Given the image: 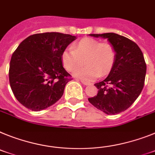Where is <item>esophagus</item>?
Segmentation results:
<instances>
[{
  "mask_svg": "<svg viewBox=\"0 0 155 155\" xmlns=\"http://www.w3.org/2000/svg\"><path fill=\"white\" fill-rule=\"evenodd\" d=\"M80 81H81V83H83V84L84 86H87V85H89V84H90V83H87V82H85V81H83V80H80Z\"/></svg>",
  "mask_w": 155,
  "mask_h": 155,
  "instance_id": "34e87169",
  "label": "esophagus"
}]
</instances>
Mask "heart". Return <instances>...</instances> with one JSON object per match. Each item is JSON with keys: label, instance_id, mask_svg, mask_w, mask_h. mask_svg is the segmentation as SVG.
<instances>
[{"label": "heart", "instance_id": "1", "mask_svg": "<svg viewBox=\"0 0 155 155\" xmlns=\"http://www.w3.org/2000/svg\"><path fill=\"white\" fill-rule=\"evenodd\" d=\"M116 59L115 48L109 43H101L92 38H84L65 49L61 54V62L67 71L72 72L85 62L87 67L73 72V76L91 82L104 76L112 70Z\"/></svg>", "mask_w": 155, "mask_h": 155}]
</instances>
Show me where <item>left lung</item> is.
<instances>
[{"label": "left lung", "mask_w": 155, "mask_h": 155, "mask_svg": "<svg viewBox=\"0 0 155 155\" xmlns=\"http://www.w3.org/2000/svg\"><path fill=\"white\" fill-rule=\"evenodd\" d=\"M89 36L107 39L115 48L116 59L107 77L94 84L97 94L88 100L107 115H117L129 108L143 88L147 71L143 54L136 43L121 35L107 33Z\"/></svg>", "instance_id": "1"}]
</instances>
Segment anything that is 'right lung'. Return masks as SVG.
Instances as JSON below:
<instances>
[{
    "label": "right lung",
    "mask_w": 155,
    "mask_h": 155,
    "mask_svg": "<svg viewBox=\"0 0 155 155\" xmlns=\"http://www.w3.org/2000/svg\"><path fill=\"white\" fill-rule=\"evenodd\" d=\"M76 37L61 33L31 35L13 53L9 82L16 99L25 107L40 111L61 97L70 74L61 62V54Z\"/></svg>",
    "instance_id": "1"
}]
</instances>
